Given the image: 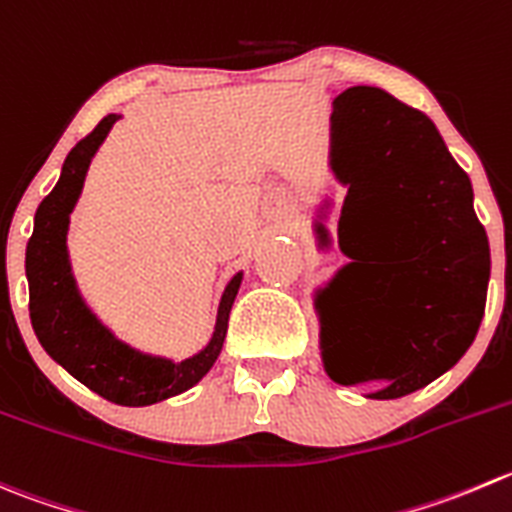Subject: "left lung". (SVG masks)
Instances as JSON below:
<instances>
[{"label": "left lung", "instance_id": "obj_1", "mask_svg": "<svg viewBox=\"0 0 512 512\" xmlns=\"http://www.w3.org/2000/svg\"><path fill=\"white\" fill-rule=\"evenodd\" d=\"M330 167L347 187L340 250L350 262L322 292L357 260L382 262L375 297L385 350L347 370L322 350V365L340 385L385 382L367 398H403L448 372L483 320L490 245L473 185L438 127L377 87H350L332 102ZM372 234L386 242L372 248Z\"/></svg>", "mask_w": 512, "mask_h": 512}]
</instances>
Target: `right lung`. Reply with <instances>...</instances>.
<instances>
[{"mask_svg": "<svg viewBox=\"0 0 512 512\" xmlns=\"http://www.w3.org/2000/svg\"><path fill=\"white\" fill-rule=\"evenodd\" d=\"M117 119L119 114H107L82 142L72 147L59 182L37 207L24 267L29 280V317L47 355L109 403L145 408L195 388L215 365L225 342L227 320L240 290L242 272H237L222 292L210 342L182 362L127 345L89 310L79 295L69 262V215L82 195L89 162Z\"/></svg>", "mask_w": 512, "mask_h": 512, "instance_id": "add662e5", "label": "right lung"}]
</instances>
